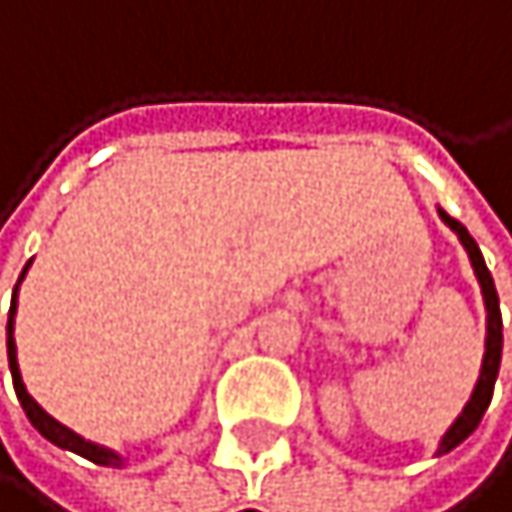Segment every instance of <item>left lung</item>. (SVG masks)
<instances>
[{
    "instance_id": "8db88e82",
    "label": "left lung",
    "mask_w": 512,
    "mask_h": 512,
    "mask_svg": "<svg viewBox=\"0 0 512 512\" xmlns=\"http://www.w3.org/2000/svg\"><path fill=\"white\" fill-rule=\"evenodd\" d=\"M441 221L459 236V242L465 245L468 258H471V267H474V276L480 282V291H483V303H486V354H483V369H480V378H477V387L468 399V405L462 408V414L456 417V423L447 429V435L441 438L438 444V456L441 453H450L453 447H459L483 420L489 402H492V390H495V378H498V369H501V348H504V333H501V309H498V291H495V282H492V273L486 270V261L483 254L474 242V236L468 233V227L456 218H450L444 209H438Z\"/></svg>"
}]
</instances>
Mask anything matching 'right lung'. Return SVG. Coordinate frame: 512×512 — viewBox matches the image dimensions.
Here are the masks:
<instances>
[{
	"label": "right lung",
	"mask_w": 512,
	"mask_h": 512,
	"mask_svg": "<svg viewBox=\"0 0 512 512\" xmlns=\"http://www.w3.org/2000/svg\"><path fill=\"white\" fill-rule=\"evenodd\" d=\"M29 264H32V261H29ZM29 264L23 267V273H20L17 285H14L11 312H8V366H11V381H14L17 399H20V405H23V411H26L29 423H32V426H35L47 441H53L56 447L71 450V453H77V456H83V459L95 462V465L119 468V465H122V456H119V453H113V450H107V447H101V444H92V441H86V438H80L77 432H71L68 426H62L59 420H53V417H50V414H47V411H44L32 396H29V390H26V384H23V378H20V366H17V345H14V315H17V291H20V282H23V276H26Z\"/></svg>",
	"instance_id": "add662e5"
}]
</instances>
